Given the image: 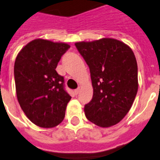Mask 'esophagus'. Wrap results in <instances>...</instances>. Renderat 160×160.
Here are the masks:
<instances>
[{"label":"esophagus","instance_id":"obj_1","mask_svg":"<svg viewBox=\"0 0 160 160\" xmlns=\"http://www.w3.org/2000/svg\"><path fill=\"white\" fill-rule=\"evenodd\" d=\"M79 91H80V89L79 88H78V89H76V90H74V93L76 94V95H78L79 93Z\"/></svg>","mask_w":160,"mask_h":160}]
</instances>
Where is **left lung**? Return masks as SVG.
<instances>
[{
    "instance_id": "left-lung-1",
    "label": "left lung",
    "mask_w": 160,
    "mask_h": 160,
    "mask_svg": "<svg viewBox=\"0 0 160 160\" xmlns=\"http://www.w3.org/2000/svg\"><path fill=\"white\" fill-rule=\"evenodd\" d=\"M90 68L92 99L84 107L88 121L107 128L126 116L138 91L137 62L132 49L112 38L75 43Z\"/></svg>"
}]
</instances>
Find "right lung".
<instances>
[{
	"label": "right lung",
	"mask_w": 160,
	"mask_h": 160,
	"mask_svg": "<svg viewBox=\"0 0 160 160\" xmlns=\"http://www.w3.org/2000/svg\"><path fill=\"white\" fill-rule=\"evenodd\" d=\"M69 48L67 43L36 39L24 46L15 58L17 100L29 121L42 128L59 125L71 100L63 89V78L55 70Z\"/></svg>",
	"instance_id": "obj_1"
}]
</instances>
